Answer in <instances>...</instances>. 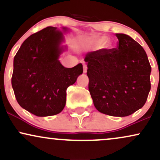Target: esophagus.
<instances>
[{"mask_svg": "<svg viewBox=\"0 0 160 160\" xmlns=\"http://www.w3.org/2000/svg\"><path fill=\"white\" fill-rule=\"evenodd\" d=\"M87 65L86 64H83V72L84 73H86L87 72Z\"/></svg>", "mask_w": 160, "mask_h": 160, "instance_id": "esophagus-1", "label": "esophagus"}]
</instances>
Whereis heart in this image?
Returning a JSON list of instances; mask_svg holds the SVG:
<instances>
[{"label": "heart", "instance_id": "obj_1", "mask_svg": "<svg viewBox=\"0 0 160 160\" xmlns=\"http://www.w3.org/2000/svg\"><path fill=\"white\" fill-rule=\"evenodd\" d=\"M106 42V38L105 37H99V38H97L95 39V42L97 45H103V44H104V42ZM105 47L106 48H109V45L108 44H105Z\"/></svg>", "mask_w": 160, "mask_h": 160}]
</instances>
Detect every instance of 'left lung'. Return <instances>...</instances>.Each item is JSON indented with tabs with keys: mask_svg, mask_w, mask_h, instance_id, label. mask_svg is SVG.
Here are the masks:
<instances>
[{
	"mask_svg": "<svg viewBox=\"0 0 160 160\" xmlns=\"http://www.w3.org/2000/svg\"><path fill=\"white\" fill-rule=\"evenodd\" d=\"M116 48L86 55L88 90L95 108L124 117L145 105L151 90V67L143 48L126 34L116 33Z\"/></svg>",
	"mask_w": 160,
	"mask_h": 160,
	"instance_id": "obj_1",
	"label": "left lung"
}]
</instances>
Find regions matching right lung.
Instances as JSON below:
<instances>
[{"label":"right lung","instance_id":"right-lung-1","mask_svg":"<svg viewBox=\"0 0 160 160\" xmlns=\"http://www.w3.org/2000/svg\"><path fill=\"white\" fill-rule=\"evenodd\" d=\"M66 30V28H63ZM61 32L48 27L23 42L14 57L12 86L18 104L36 116L57 115L64 109L66 90L83 69L59 62Z\"/></svg>","mask_w":160,"mask_h":160}]
</instances>
